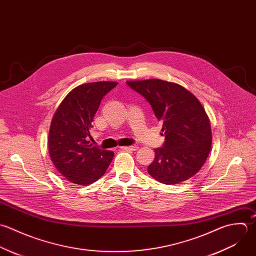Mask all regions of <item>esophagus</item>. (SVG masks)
Returning <instances> with one entry per match:
<instances>
[{"label": "esophagus", "instance_id": "34e87169", "mask_svg": "<svg viewBox=\"0 0 256 256\" xmlns=\"http://www.w3.org/2000/svg\"><path fill=\"white\" fill-rule=\"evenodd\" d=\"M122 148V150H132V152H136V150H138V146H122V148Z\"/></svg>", "mask_w": 256, "mask_h": 256}]
</instances>
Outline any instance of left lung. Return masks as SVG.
I'll return each instance as SVG.
<instances>
[{"instance_id": "1", "label": "left lung", "mask_w": 256, "mask_h": 256, "mask_svg": "<svg viewBox=\"0 0 256 256\" xmlns=\"http://www.w3.org/2000/svg\"><path fill=\"white\" fill-rule=\"evenodd\" d=\"M126 84L150 102L166 136L162 146L154 150L148 174L164 184L194 176L212 148L210 122L200 100L184 86L158 78L128 80Z\"/></svg>"}]
</instances>
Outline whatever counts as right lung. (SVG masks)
I'll list each match as a JSON object with an SVG mask.
<instances>
[{
    "label": "right lung",
    "instance_id": "1",
    "mask_svg": "<svg viewBox=\"0 0 256 256\" xmlns=\"http://www.w3.org/2000/svg\"><path fill=\"white\" fill-rule=\"evenodd\" d=\"M118 82L80 84L64 98L52 120L48 132L50 160L68 182L88 186L102 178L114 152L90 144V130L102 98Z\"/></svg>",
    "mask_w": 256,
    "mask_h": 256
}]
</instances>
